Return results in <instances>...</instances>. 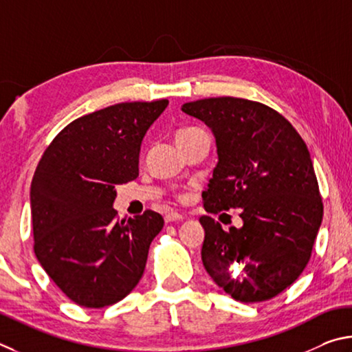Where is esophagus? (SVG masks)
I'll use <instances>...</instances> for the list:
<instances>
[{"label": "esophagus", "instance_id": "1", "mask_svg": "<svg viewBox=\"0 0 352 352\" xmlns=\"http://www.w3.org/2000/svg\"><path fill=\"white\" fill-rule=\"evenodd\" d=\"M184 219H186V217L177 212H168L165 214V223H175V221H184Z\"/></svg>", "mask_w": 352, "mask_h": 352}]
</instances>
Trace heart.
<instances>
[{
  "mask_svg": "<svg viewBox=\"0 0 352 352\" xmlns=\"http://www.w3.org/2000/svg\"><path fill=\"white\" fill-rule=\"evenodd\" d=\"M190 131H193V129H182V131L177 133V135H179V134H186V133H190Z\"/></svg>",
  "mask_w": 352,
  "mask_h": 352,
  "instance_id": "heart-1",
  "label": "heart"
}]
</instances>
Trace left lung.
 I'll return each instance as SVG.
<instances>
[{"mask_svg":"<svg viewBox=\"0 0 352 352\" xmlns=\"http://www.w3.org/2000/svg\"><path fill=\"white\" fill-rule=\"evenodd\" d=\"M181 109L204 122L217 142V168L202 192L206 212L239 208L243 219L226 232L199 218L202 264L232 298L270 300L303 272L323 219L305 140L275 109L245 98H202ZM232 263L242 270L232 273Z\"/></svg>","mask_w":352,"mask_h":352,"instance_id":"1","label":"left lung"}]
</instances>
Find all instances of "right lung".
Returning a JSON list of instances; mask_svg holds the SVG:
<instances>
[{"label": "right lung", "mask_w": 352, "mask_h": 352, "mask_svg": "<svg viewBox=\"0 0 352 352\" xmlns=\"http://www.w3.org/2000/svg\"><path fill=\"white\" fill-rule=\"evenodd\" d=\"M168 100L117 103L61 129L30 184L35 255L83 307L126 297L145 270L164 218L153 210L117 219L116 186L139 176L140 145Z\"/></svg>", "instance_id": "right-lung-1"}]
</instances>
